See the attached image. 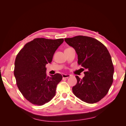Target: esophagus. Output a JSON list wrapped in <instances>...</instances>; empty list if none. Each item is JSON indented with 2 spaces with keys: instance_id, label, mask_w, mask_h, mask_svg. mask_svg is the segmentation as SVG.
Here are the masks:
<instances>
[{
  "instance_id": "obj_1",
  "label": "esophagus",
  "mask_w": 126,
  "mask_h": 126,
  "mask_svg": "<svg viewBox=\"0 0 126 126\" xmlns=\"http://www.w3.org/2000/svg\"><path fill=\"white\" fill-rule=\"evenodd\" d=\"M71 76V75H66V74H63V78H68L70 77Z\"/></svg>"
}]
</instances>
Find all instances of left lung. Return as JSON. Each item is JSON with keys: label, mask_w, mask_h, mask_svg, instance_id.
I'll use <instances>...</instances> for the list:
<instances>
[{"label": "left lung", "mask_w": 126, "mask_h": 126, "mask_svg": "<svg viewBox=\"0 0 126 126\" xmlns=\"http://www.w3.org/2000/svg\"><path fill=\"white\" fill-rule=\"evenodd\" d=\"M64 41L75 49L78 64L86 69L82 79L76 76L77 82L72 87V92L88 104L98 102L107 94L113 82L114 67L108 49L90 37L77 36Z\"/></svg>", "instance_id": "1"}]
</instances>
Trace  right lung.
<instances>
[{"label": "right lung", "mask_w": 126, "mask_h": 126, "mask_svg": "<svg viewBox=\"0 0 126 126\" xmlns=\"http://www.w3.org/2000/svg\"><path fill=\"white\" fill-rule=\"evenodd\" d=\"M63 40L35 38L27 43L16 56L14 75L17 87L33 105H43L55 96L57 85L63 76L56 74L48 77L46 65L51 63L56 50Z\"/></svg>", "instance_id": "obj_1"}]
</instances>
